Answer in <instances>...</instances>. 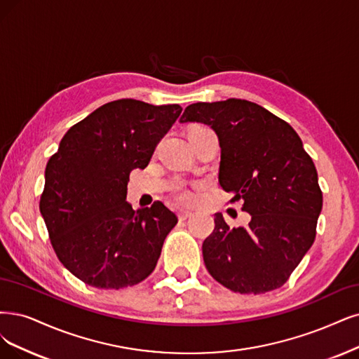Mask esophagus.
<instances>
[{
  "label": "esophagus",
  "instance_id": "obj_1",
  "mask_svg": "<svg viewBox=\"0 0 359 359\" xmlns=\"http://www.w3.org/2000/svg\"><path fill=\"white\" fill-rule=\"evenodd\" d=\"M177 216H179L180 220H187L188 217L192 216V211H189V210H180L179 213H177Z\"/></svg>",
  "mask_w": 359,
  "mask_h": 359
}]
</instances>
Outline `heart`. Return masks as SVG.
Returning <instances> with one entry per match:
<instances>
[{
    "instance_id": "b5f03b06",
    "label": "heart",
    "mask_w": 359,
    "mask_h": 359,
    "mask_svg": "<svg viewBox=\"0 0 359 359\" xmlns=\"http://www.w3.org/2000/svg\"><path fill=\"white\" fill-rule=\"evenodd\" d=\"M177 196H179V200H182L183 203H191L194 200L192 194L189 191H187V189H183V188L177 189Z\"/></svg>"
}]
</instances>
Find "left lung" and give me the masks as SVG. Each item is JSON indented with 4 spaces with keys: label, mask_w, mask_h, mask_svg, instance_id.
Returning <instances> with one entry per match:
<instances>
[{
    "label": "left lung",
    "mask_w": 359,
    "mask_h": 359,
    "mask_svg": "<svg viewBox=\"0 0 359 359\" xmlns=\"http://www.w3.org/2000/svg\"><path fill=\"white\" fill-rule=\"evenodd\" d=\"M180 123L215 130L220 187L251 216L248 226L229 228L222 213L215 215V231L203 244L207 271L235 293L280 288L312 247L323 210L318 172L299 135L243 99L192 103Z\"/></svg>",
    "instance_id": "left-lung-1"
}]
</instances>
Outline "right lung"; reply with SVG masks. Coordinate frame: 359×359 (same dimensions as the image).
<instances>
[{
	"instance_id": "obj_1",
	"label": "right lung",
	"mask_w": 359,
	"mask_h": 359,
	"mask_svg": "<svg viewBox=\"0 0 359 359\" xmlns=\"http://www.w3.org/2000/svg\"><path fill=\"white\" fill-rule=\"evenodd\" d=\"M180 104L109 102L68 130L46 167L39 211L63 266L97 288L148 278L177 217L161 201L133 210L130 171L144 168Z\"/></svg>"
}]
</instances>
